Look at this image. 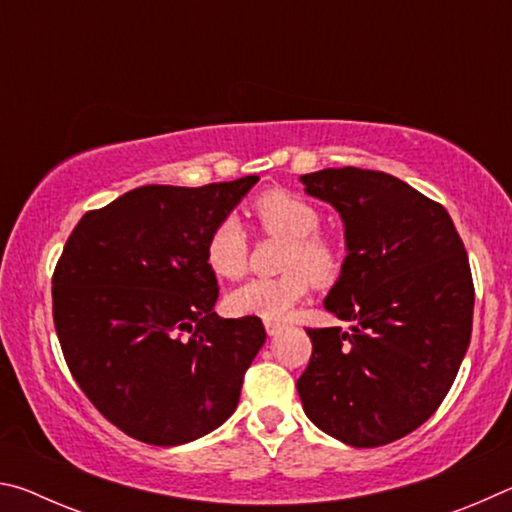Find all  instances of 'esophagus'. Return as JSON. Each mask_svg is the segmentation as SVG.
<instances>
[{
	"mask_svg": "<svg viewBox=\"0 0 512 512\" xmlns=\"http://www.w3.org/2000/svg\"><path fill=\"white\" fill-rule=\"evenodd\" d=\"M264 327H266V334H268V336H275V334L282 332L284 325H282V323H273V320H266Z\"/></svg>",
	"mask_w": 512,
	"mask_h": 512,
	"instance_id": "esophagus-1",
	"label": "esophagus"
}]
</instances>
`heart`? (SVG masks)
Masks as SVG:
<instances>
[{"label":"heart","mask_w":512,"mask_h":512,"mask_svg":"<svg viewBox=\"0 0 512 512\" xmlns=\"http://www.w3.org/2000/svg\"><path fill=\"white\" fill-rule=\"evenodd\" d=\"M253 216L266 235L287 239L280 277H257L232 289L225 307L235 316L280 320L307 296L309 284L332 282L341 271L343 253L334 237L320 232V212L298 194L273 189L253 203ZM205 262L219 277L235 280L246 271L248 235L235 216H223L205 239Z\"/></svg>","instance_id":"1"}]
</instances>
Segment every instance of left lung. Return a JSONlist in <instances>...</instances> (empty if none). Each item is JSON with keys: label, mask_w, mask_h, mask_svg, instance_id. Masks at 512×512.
<instances>
[{"label": "left lung", "mask_w": 512, "mask_h": 512, "mask_svg": "<svg viewBox=\"0 0 512 512\" xmlns=\"http://www.w3.org/2000/svg\"><path fill=\"white\" fill-rule=\"evenodd\" d=\"M300 180L343 219L348 257L325 309L352 323L307 329L302 409L345 445H388L436 413L470 345L465 246L443 205L391 173L343 167Z\"/></svg>", "instance_id": "1"}]
</instances>
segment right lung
<instances>
[{"mask_svg": "<svg viewBox=\"0 0 512 512\" xmlns=\"http://www.w3.org/2000/svg\"><path fill=\"white\" fill-rule=\"evenodd\" d=\"M257 180L137 187L67 239L51 277L60 348L85 397L135 440L183 445L237 409L266 332L214 311L205 239Z\"/></svg>", "mask_w": 512, "mask_h": 512, "instance_id": "add662e5", "label": "right lung"}]
</instances>
